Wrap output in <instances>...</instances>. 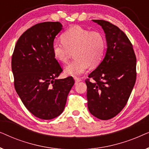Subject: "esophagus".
<instances>
[{
	"instance_id": "34e87169",
	"label": "esophagus",
	"mask_w": 149,
	"mask_h": 149,
	"mask_svg": "<svg viewBox=\"0 0 149 149\" xmlns=\"http://www.w3.org/2000/svg\"><path fill=\"white\" fill-rule=\"evenodd\" d=\"M74 80H75V83L77 84V83L81 81V79H80L79 78H77V77H74Z\"/></svg>"
}]
</instances>
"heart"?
Returning a JSON list of instances; mask_svg holds the SVG:
<instances>
[{"label":"heart","instance_id":"b5f03b06","mask_svg":"<svg viewBox=\"0 0 149 149\" xmlns=\"http://www.w3.org/2000/svg\"><path fill=\"white\" fill-rule=\"evenodd\" d=\"M62 41L54 40L52 49L54 57L62 63L68 60L71 51L74 59L65 68L70 76H78L90 66L96 67L102 61L105 54L106 40L97 31H89L79 26L67 29L61 36Z\"/></svg>","mask_w":149,"mask_h":149}]
</instances>
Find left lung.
Masks as SVG:
<instances>
[{
    "instance_id": "obj_1",
    "label": "left lung",
    "mask_w": 149,
    "mask_h": 149,
    "mask_svg": "<svg viewBox=\"0 0 149 149\" xmlns=\"http://www.w3.org/2000/svg\"><path fill=\"white\" fill-rule=\"evenodd\" d=\"M106 34L107 49L99 66L86 79L87 107L97 119L109 120L125 107L135 85L136 58L133 46L117 26L109 22L93 19Z\"/></svg>"
}]
</instances>
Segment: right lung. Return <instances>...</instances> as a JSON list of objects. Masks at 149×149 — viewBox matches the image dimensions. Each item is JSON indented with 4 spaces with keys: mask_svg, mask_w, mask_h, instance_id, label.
I'll return each instance as SVG.
<instances>
[{
    "mask_svg": "<svg viewBox=\"0 0 149 149\" xmlns=\"http://www.w3.org/2000/svg\"><path fill=\"white\" fill-rule=\"evenodd\" d=\"M62 29L58 22L32 26L19 38L12 56L16 92L32 115L44 120L62 113L74 84L72 77L57 79L62 68L54 57L52 46Z\"/></svg>",
    "mask_w": 149,
    "mask_h": 149,
    "instance_id": "obj_1",
    "label": "right lung"
}]
</instances>
